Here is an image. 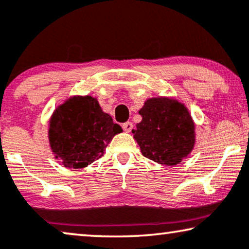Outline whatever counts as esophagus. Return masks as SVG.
Listing matches in <instances>:
<instances>
[{"label":"esophagus","mask_w":249,"mask_h":249,"mask_svg":"<svg viewBox=\"0 0 249 249\" xmlns=\"http://www.w3.org/2000/svg\"><path fill=\"white\" fill-rule=\"evenodd\" d=\"M122 128H124V130L125 132H130V131L132 130L133 125H132L131 122L128 121V122H125V124H122Z\"/></svg>","instance_id":"34e87169"}]
</instances>
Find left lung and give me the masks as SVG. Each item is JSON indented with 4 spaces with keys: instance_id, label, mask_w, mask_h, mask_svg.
Instances as JSON below:
<instances>
[{
    "instance_id": "left-lung-1",
    "label": "left lung",
    "mask_w": 249,
    "mask_h": 249,
    "mask_svg": "<svg viewBox=\"0 0 249 249\" xmlns=\"http://www.w3.org/2000/svg\"><path fill=\"white\" fill-rule=\"evenodd\" d=\"M139 114L142 120L132 133L143 156L167 166L189 156L196 145V124L184 103L168 96L149 98Z\"/></svg>"
}]
</instances>
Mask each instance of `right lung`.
Instances as JSON below:
<instances>
[{
  "label": "right lung",
  "instance_id": "obj_1",
  "mask_svg": "<svg viewBox=\"0 0 249 249\" xmlns=\"http://www.w3.org/2000/svg\"><path fill=\"white\" fill-rule=\"evenodd\" d=\"M122 128L92 95H74L53 110L49 119V146L64 167L84 168L103 156Z\"/></svg>",
  "mask_w": 249,
  "mask_h": 249
}]
</instances>
